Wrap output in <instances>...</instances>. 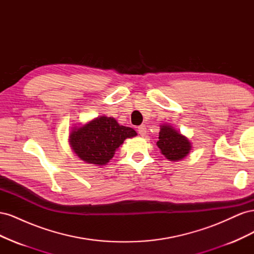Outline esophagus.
<instances>
[{
  "label": "esophagus",
  "instance_id": "obj_1",
  "mask_svg": "<svg viewBox=\"0 0 254 254\" xmlns=\"http://www.w3.org/2000/svg\"><path fill=\"white\" fill-rule=\"evenodd\" d=\"M137 131H139V134L144 136L146 134V132H147V130H146V126L145 125H141L137 127Z\"/></svg>",
  "mask_w": 254,
  "mask_h": 254
}]
</instances>
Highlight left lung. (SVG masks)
Segmentation results:
<instances>
[{
    "mask_svg": "<svg viewBox=\"0 0 254 254\" xmlns=\"http://www.w3.org/2000/svg\"><path fill=\"white\" fill-rule=\"evenodd\" d=\"M157 146L161 153L172 162L183 160L191 149V144L188 137L168 124L160 126Z\"/></svg>",
    "mask_w": 254,
    "mask_h": 254,
    "instance_id": "left-lung-1",
    "label": "left lung"
}]
</instances>
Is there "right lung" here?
<instances>
[{
	"label": "right lung",
	"instance_id": "add662e5",
	"mask_svg": "<svg viewBox=\"0 0 254 254\" xmlns=\"http://www.w3.org/2000/svg\"><path fill=\"white\" fill-rule=\"evenodd\" d=\"M137 135L134 129L120 125L111 117H99L72 128L68 143L83 162L96 166L108 164L126 139Z\"/></svg>",
	"mask_w": 254,
	"mask_h": 254
}]
</instances>
